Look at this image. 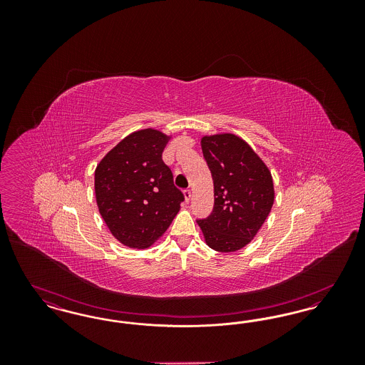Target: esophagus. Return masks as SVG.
<instances>
[{"label": "esophagus", "instance_id": "34e87169", "mask_svg": "<svg viewBox=\"0 0 365 365\" xmlns=\"http://www.w3.org/2000/svg\"><path fill=\"white\" fill-rule=\"evenodd\" d=\"M185 200H186V202H189L191 200V191L190 190H185Z\"/></svg>", "mask_w": 365, "mask_h": 365}]
</instances>
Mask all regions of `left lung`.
<instances>
[{"label":"left lung","instance_id":"left-lung-1","mask_svg":"<svg viewBox=\"0 0 365 365\" xmlns=\"http://www.w3.org/2000/svg\"><path fill=\"white\" fill-rule=\"evenodd\" d=\"M208 164L215 205L207 219H198L209 247L235 252L250 242L274 204V182L260 157L234 134L201 139Z\"/></svg>","mask_w":365,"mask_h":365}]
</instances>
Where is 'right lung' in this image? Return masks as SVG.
Listing matches in <instances>:
<instances>
[{"label": "right lung", "instance_id": "obj_1", "mask_svg": "<svg viewBox=\"0 0 365 365\" xmlns=\"http://www.w3.org/2000/svg\"><path fill=\"white\" fill-rule=\"evenodd\" d=\"M168 140L153 128L139 130L120 140L96 168L98 210L112 235L128 247H149L185 201L163 161Z\"/></svg>", "mask_w": 365, "mask_h": 365}]
</instances>
